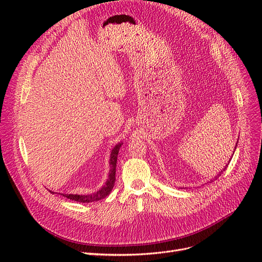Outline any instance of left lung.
Here are the masks:
<instances>
[{"label":"left lung","mask_w":262,"mask_h":262,"mask_svg":"<svg viewBox=\"0 0 262 262\" xmlns=\"http://www.w3.org/2000/svg\"><path fill=\"white\" fill-rule=\"evenodd\" d=\"M236 146H237V145H236ZM226 167H227V165H226V166H225V168H224V169H223V170H222V171H221V172H220V173H219V175H217V177H219V176H221V173H222V172H223V171H224V170H225V169H226ZM217 177H216V178H217Z\"/></svg>","instance_id":"8db88e82"}]
</instances>
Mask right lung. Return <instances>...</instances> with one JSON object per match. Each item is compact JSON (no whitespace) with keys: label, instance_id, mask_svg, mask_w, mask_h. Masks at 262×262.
<instances>
[{"label":"right lung","instance_id":"obj_1","mask_svg":"<svg viewBox=\"0 0 262 262\" xmlns=\"http://www.w3.org/2000/svg\"><path fill=\"white\" fill-rule=\"evenodd\" d=\"M120 147H121V143L117 144L114 147L113 152H112V156H110V172H109L108 180L106 182V185L100 190H98L97 192H95L93 194H84V195H80V194H62V195L68 198V199H70V200H73L76 202H82V203H90V202H94V201H99L101 199H104V198H106L115 186L117 157H118V153H119V149H120ZM51 193H53V192H51Z\"/></svg>","mask_w":262,"mask_h":262}]
</instances>
